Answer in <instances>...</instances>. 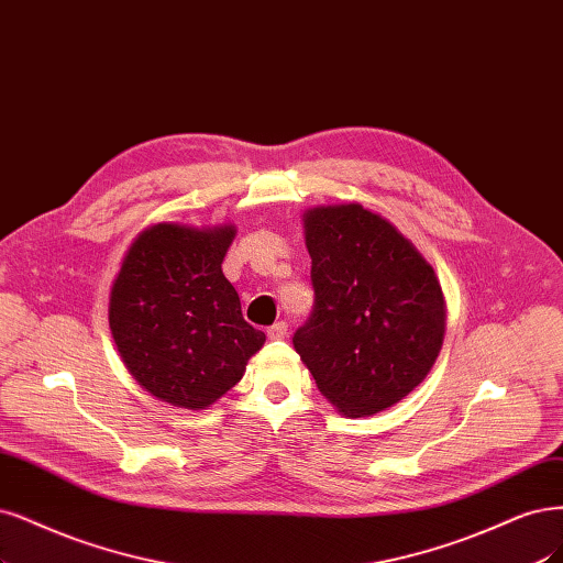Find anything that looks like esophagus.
<instances>
[{
	"label": "esophagus",
	"mask_w": 563,
	"mask_h": 563,
	"mask_svg": "<svg viewBox=\"0 0 563 563\" xmlns=\"http://www.w3.org/2000/svg\"><path fill=\"white\" fill-rule=\"evenodd\" d=\"M288 335V323L286 321H277L275 325L267 328V338L269 340H284Z\"/></svg>",
	"instance_id": "esophagus-1"
}]
</instances>
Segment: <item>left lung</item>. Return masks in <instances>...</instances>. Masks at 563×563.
<instances>
[{
  "label": "left lung",
  "instance_id": "8db88e82",
  "mask_svg": "<svg viewBox=\"0 0 563 563\" xmlns=\"http://www.w3.org/2000/svg\"><path fill=\"white\" fill-rule=\"evenodd\" d=\"M302 228L314 312L294 335L296 352L340 415L389 410L442 349L448 305L435 269L389 219L358 202L309 207Z\"/></svg>",
  "mask_w": 563,
  "mask_h": 563
}]
</instances>
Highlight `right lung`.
Masks as SVG:
<instances>
[{
	"label": "right lung",
	"mask_w": 563,
	"mask_h": 563,
	"mask_svg": "<svg viewBox=\"0 0 563 563\" xmlns=\"http://www.w3.org/2000/svg\"><path fill=\"white\" fill-rule=\"evenodd\" d=\"M235 235V223L163 221L125 251L109 294V328L128 373L153 398L207 410L265 344L221 269Z\"/></svg>",
	"instance_id": "add662e5"
}]
</instances>
